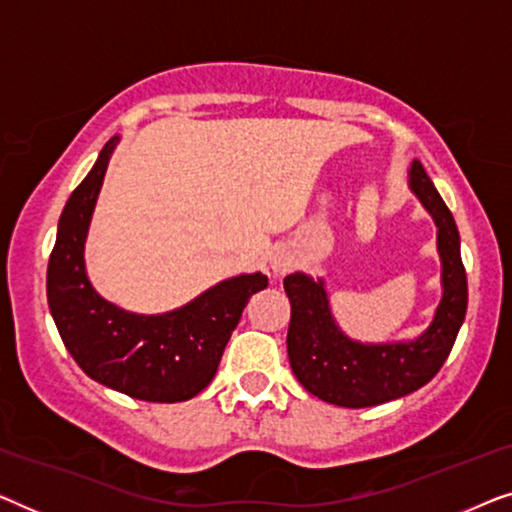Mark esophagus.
<instances>
[{
    "instance_id": "1",
    "label": "esophagus",
    "mask_w": 512,
    "mask_h": 512,
    "mask_svg": "<svg viewBox=\"0 0 512 512\" xmlns=\"http://www.w3.org/2000/svg\"><path fill=\"white\" fill-rule=\"evenodd\" d=\"M293 268H296V256H293L291 249L279 247V249L272 251V256H270V270H272V275H275V277H284L286 272H291Z\"/></svg>"
}]
</instances>
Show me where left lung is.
Instances as JSON below:
<instances>
[{"label": "left lung", "mask_w": 512, "mask_h": 512, "mask_svg": "<svg viewBox=\"0 0 512 512\" xmlns=\"http://www.w3.org/2000/svg\"><path fill=\"white\" fill-rule=\"evenodd\" d=\"M410 191L436 221L443 265V298L429 328L415 340L363 345L347 338L328 305L324 279H312L305 272L284 277V291L291 303L286 335L291 370L321 401L340 408H370L412 394L443 368L464 324L468 284L461 263L459 230L419 160L410 165Z\"/></svg>", "instance_id": "1"}]
</instances>
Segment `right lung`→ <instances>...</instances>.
Masks as SVG:
<instances>
[{
	"label": "right lung",
	"mask_w": 512,
	"mask_h": 512,
	"mask_svg": "<svg viewBox=\"0 0 512 512\" xmlns=\"http://www.w3.org/2000/svg\"><path fill=\"white\" fill-rule=\"evenodd\" d=\"M116 144L118 137L104 144L93 170L62 209L48 258V307L67 352L90 380L139 401H188L214 380L242 310L268 286V277L254 272L223 279L163 314L125 312L104 300L86 275L83 249Z\"/></svg>",
	"instance_id": "obj_1"
}]
</instances>
